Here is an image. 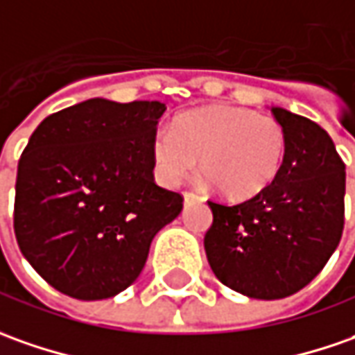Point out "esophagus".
Instances as JSON below:
<instances>
[{
    "instance_id": "1",
    "label": "esophagus",
    "mask_w": 355,
    "mask_h": 355,
    "mask_svg": "<svg viewBox=\"0 0 355 355\" xmlns=\"http://www.w3.org/2000/svg\"><path fill=\"white\" fill-rule=\"evenodd\" d=\"M202 200L198 194H194V192H184V204H190V202H198Z\"/></svg>"
}]
</instances>
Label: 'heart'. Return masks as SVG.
<instances>
[{
	"label": "heart",
	"mask_w": 355,
	"mask_h": 355,
	"mask_svg": "<svg viewBox=\"0 0 355 355\" xmlns=\"http://www.w3.org/2000/svg\"><path fill=\"white\" fill-rule=\"evenodd\" d=\"M287 153V135L271 116L248 107L210 105L175 119L155 135L157 175L168 187L200 171L226 198L245 200L271 187Z\"/></svg>",
	"instance_id": "obj_1"
}]
</instances>
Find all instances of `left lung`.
I'll use <instances>...</instances> for the list:
<instances>
[{
  "instance_id": "8db88e82",
  "label": "left lung",
  "mask_w": 355,
  "mask_h": 355,
  "mask_svg": "<svg viewBox=\"0 0 355 355\" xmlns=\"http://www.w3.org/2000/svg\"><path fill=\"white\" fill-rule=\"evenodd\" d=\"M271 114L287 135L271 187L250 200L208 202L214 222L204 250L214 275L250 299H285L306 287L336 251L344 230L346 165L318 123L285 107Z\"/></svg>"
}]
</instances>
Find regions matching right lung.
<instances>
[{
	"mask_svg": "<svg viewBox=\"0 0 355 355\" xmlns=\"http://www.w3.org/2000/svg\"><path fill=\"white\" fill-rule=\"evenodd\" d=\"M161 102L92 98L44 117L19 159L13 227L44 281L72 299L116 297L139 277L182 196L153 178Z\"/></svg>",
	"mask_w": 355,
	"mask_h": 355,
	"instance_id": "1",
	"label": "right lung"
}]
</instances>
